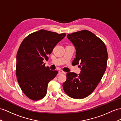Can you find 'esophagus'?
I'll use <instances>...</instances> for the list:
<instances>
[{"label":"esophagus","mask_w":121,"mask_h":121,"mask_svg":"<svg viewBox=\"0 0 121 121\" xmlns=\"http://www.w3.org/2000/svg\"><path fill=\"white\" fill-rule=\"evenodd\" d=\"M58 73H59V74H65V72H64L62 70H60V71H59Z\"/></svg>","instance_id":"esophagus-1"}]
</instances>
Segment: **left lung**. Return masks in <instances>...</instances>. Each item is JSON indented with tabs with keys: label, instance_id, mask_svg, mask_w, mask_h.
<instances>
[{
	"label": "left lung",
	"instance_id": "obj_1",
	"mask_svg": "<svg viewBox=\"0 0 121 121\" xmlns=\"http://www.w3.org/2000/svg\"><path fill=\"white\" fill-rule=\"evenodd\" d=\"M76 50L72 64H80L81 73H67V80L63 85L67 95L75 99L89 95L101 81L106 69L108 53L103 41L88 30L67 35Z\"/></svg>",
	"mask_w": 121,
	"mask_h": 121
}]
</instances>
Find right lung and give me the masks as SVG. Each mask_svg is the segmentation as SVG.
<instances>
[{
	"instance_id": "1",
	"label": "right lung",
	"mask_w": 121,
	"mask_h": 121,
	"mask_svg": "<svg viewBox=\"0 0 121 121\" xmlns=\"http://www.w3.org/2000/svg\"><path fill=\"white\" fill-rule=\"evenodd\" d=\"M66 35L40 30L22 42L16 55V75L20 88L29 99L37 101L46 95L49 82L58 71L46 67L43 60H48V55Z\"/></svg>"
}]
</instances>
